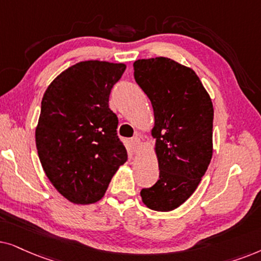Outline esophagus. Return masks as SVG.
<instances>
[{"instance_id":"obj_1","label":"esophagus","mask_w":261,"mask_h":261,"mask_svg":"<svg viewBox=\"0 0 261 261\" xmlns=\"http://www.w3.org/2000/svg\"><path fill=\"white\" fill-rule=\"evenodd\" d=\"M131 147H133L134 151H138L141 148V140L138 137H133L131 138Z\"/></svg>"}]
</instances>
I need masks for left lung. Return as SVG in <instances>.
I'll use <instances>...</instances> for the list:
<instances>
[{"label":"left lung","instance_id":"left-lung-1","mask_svg":"<svg viewBox=\"0 0 261 261\" xmlns=\"http://www.w3.org/2000/svg\"><path fill=\"white\" fill-rule=\"evenodd\" d=\"M134 77L155 117L159 180L141 191L149 209L171 211L189 199L213 158V102L192 69L171 58L134 63Z\"/></svg>","mask_w":261,"mask_h":261}]
</instances>
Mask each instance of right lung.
Segmentation results:
<instances>
[{
    "label": "right lung",
    "instance_id": "add662e5",
    "mask_svg": "<svg viewBox=\"0 0 261 261\" xmlns=\"http://www.w3.org/2000/svg\"><path fill=\"white\" fill-rule=\"evenodd\" d=\"M125 64L87 61L57 76L41 100L36 130L38 155L56 190L75 204H92L127 160L109 107Z\"/></svg>",
    "mask_w": 261,
    "mask_h": 261
}]
</instances>
